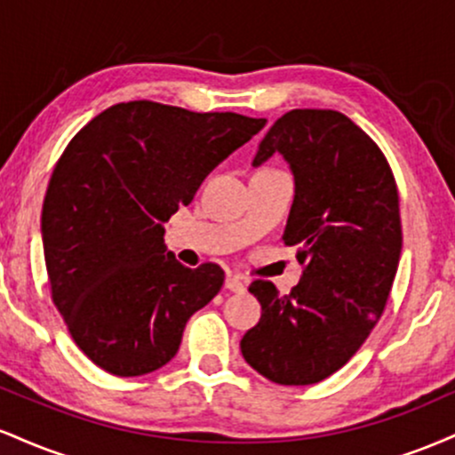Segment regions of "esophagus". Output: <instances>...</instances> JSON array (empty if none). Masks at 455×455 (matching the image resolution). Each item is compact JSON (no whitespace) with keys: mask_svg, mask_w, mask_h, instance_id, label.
I'll return each mask as SVG.
<instances>
[{"mask_svg":"<svg viewBox=\"0 0 455 455\" xmlns=\"http://www.w3.org/2000/svg\"><path fill=\"white\" fill-rule=\"evenodd\" d=\"M224 289L231 291V293H242L245 289V282L239 278V275H227V280H224Z\"/></svg>","mask_w":455,"mask_h":455,"instance_id":"34e87169","label":"esophagus"}]
</instances>
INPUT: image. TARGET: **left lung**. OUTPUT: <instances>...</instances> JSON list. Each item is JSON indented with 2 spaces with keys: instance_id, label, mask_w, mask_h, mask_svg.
<instances>
[{
  "instance_id": "obj_1",
  "label": "left lung",
  "mask_w": 455,
  "mask_h": 455,
  "mask_svg": "<svg viewBox=\"0 0 455 455\" xmlns=\"http://www.w3.org/2000/svg\"><path fill=\"white\" fill-rule=\"evenodd\" d=\"M274 154L295 180L282 239L306 269L289 295L250 284L260 321L239 347L265 379L312 385L340 370L383 315L402 252L398 188L377 143L338 111L282 115L252 166Z\"/></svg>"
}]
</instances>
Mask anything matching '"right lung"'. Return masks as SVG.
<instances>
[{"mask_svg":"<svg viewBox=\"0 0 455 455\" xmlns=\"http://www.w3.org/2000/svg\"><path fill=\"white\" fill-rule=\"evenodd\" d=\"M267 119L134 100L70 140L43 205L51 293L76 347L115 377H140L180 351L188 318L222 289L213 263L188 269L164 222Z\"/></svg>","mask_w":455,"mask_h":455,"instance_id":"right-lung-1","label":"right lung"}]
</instances>
